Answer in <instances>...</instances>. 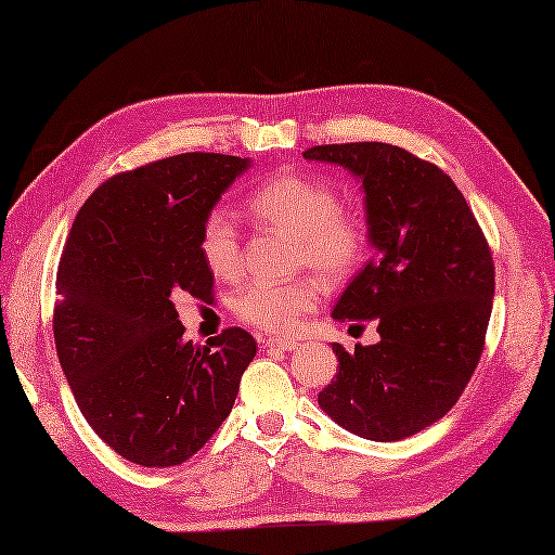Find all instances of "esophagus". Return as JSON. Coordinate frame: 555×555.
<instances>
[{
  "mask_svg": "<svg viewBox=\"0 0 555 555\" xmlns=\"http://www.w3.org/2000/svg\"><path fill=\"white\" fill-rule=\"evenodd\" d=\"M264 346L267 348H279V350H296L298 348V340L296 338H288V336H269Z\"/></svg>",
  "mask_w": 555,
  "mask_h": 555,
  "instance_id": "1",
  "label": "esophagus"
}]
</instances>
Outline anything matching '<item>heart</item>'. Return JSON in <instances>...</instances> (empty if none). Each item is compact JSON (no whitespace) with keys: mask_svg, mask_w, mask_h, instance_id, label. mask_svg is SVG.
Masks as SVG:
<instances>
[{"mask_svg":"<svg viewBox=\"0 0 555 555\" xmlns=\"http://www.w3.org/2000/svg\"><path fill=\"white\" fill-rule=\"evenodd\" d=\"M259 221L296 235V267H310L324 281L346 279L364 253V229L356 215L338 207L334 185L305 173H279L247 199ZM199 253L219 279L241 271V238L229 211H209L199 231ZM322 286L312 276L284 284L257 281L235 293L233 310L245 324L267 332H291L302 314L317 308Z\"/></svg>","mask_w":555,"mask_h":555,"instance_id":"1","label":"heart"}]
</instances>
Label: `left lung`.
I'll return each instance as SVG.
<instances>
[{"instance_id":"1","label":"left lung","mask_w":555,"mask_h":555,"mask_svg":"<svg viewBox=\"0 0 555 555\" xmlns=\"http://www.w3.org/2000/svg\"><path fill=\"white\" fill-rule=\"evenodd\" d=\"M302 157L362 183L374 257L332 317L379 332L352 352L334 344L336 382L317 403L350 434L400 441L439 422L477 367L493 302L491 250L457 185L403 147L317 145Z\"/></svg>"}]
</instances>
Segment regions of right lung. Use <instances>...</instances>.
<instances>
[{"mask_svg": "<svg viewBox=\"0 0 555 555\" xmlns=\"http://www.w3.org/2000/svg\"><path fill=\"white\" fill-rule=\"evenodd\" d=\"M250 159L188 152L102 183L80 207L56 271L54 344L82 417L121 457L181 465L238 396L257 344L227 328L183 340L179 293L207 300L199 231Z\"/></svg>", "mask_w": 555, "mask_h": 555, "instance_id": "right-lung-1", "label": "right lung"}]
</instances>
